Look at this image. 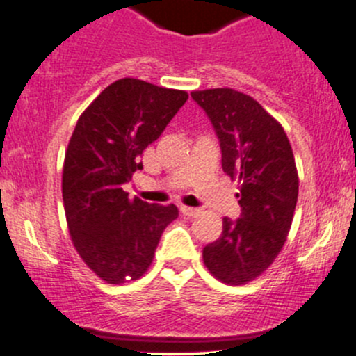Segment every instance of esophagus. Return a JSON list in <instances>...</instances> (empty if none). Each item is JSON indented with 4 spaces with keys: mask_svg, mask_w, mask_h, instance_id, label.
I'll return each instance as SVG.
<instances>
[{
    "mask_svg": "<svg viewBox=\"0 0 356 356\" xmlns=\"http://www.w3.org/2000/svg\"><path fill=\"white\" fill-rule=\"evenodd\" d=\"M181 213L186 215V217H195V215L200 213V208H193V207H186V204H182Z\"/></svg>",
    "mask_w": 356,
    "mask_h": 356,
    "instance_id": "obj_1",
    "label": "esophagus"
}]
</instances>
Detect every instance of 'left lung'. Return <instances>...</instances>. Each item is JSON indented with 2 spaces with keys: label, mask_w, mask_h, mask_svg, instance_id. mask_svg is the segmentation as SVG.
<instances>
[{
  "label": "left lung",
  "mask_w": 356,
  "mask_h": 356,
  "mask_svg": "<svg viewBox=\"0 0 356 356\" xmlns=\"http://www.w3.org/2000/svg\"><path fill=\"white\" fill-rule=\"evenodd\" d=\"M222 149V168L239 181L238 220L224 218L217 241L203 248L210 274L241 286L264 274L288 239L298 201V170L282 125L245 92L193 91Z\"/></svg>",
  "instance_id": "left-lung-1"
}]
</instances>
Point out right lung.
I'll return each instance as SVG.
<instances>
[{"label": "right lung", "instance_id": "right-lung-1", "mask_svg": "<svg viewBox=\"0 0 356 356\" xmlns=\"http://www.w3.org/2000/svg\"><path fill=\"white\" fill-rule=\"evenodd\" d=\"M186 99V91L125 77L79 117L63 161V207L75 250L108 284L141 277L163 229L179 217L175 204L131 200L122 186Z\"/></svg>", "mask_w": 356, "mask_h": 356}]
</instances>
